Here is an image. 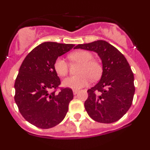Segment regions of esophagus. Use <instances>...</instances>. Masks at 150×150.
I'll list each match as a JSON object with an SVG mask.
<instances>
[{
	"label": "esophagus",
	"instance_id": "1",
	"mask_svg": "<svg viewBox=\"0 0 150 150\" xmlns=\"http://www.w3.org/2000/svg\"><path fill=\"white\" fill-rule=\"evenodd\" d=\"M78 93V90H73V94L74 95H76Z\"/></svg>",
	"mask_w": 150,
	"mask_h": 150
}]
</instances>
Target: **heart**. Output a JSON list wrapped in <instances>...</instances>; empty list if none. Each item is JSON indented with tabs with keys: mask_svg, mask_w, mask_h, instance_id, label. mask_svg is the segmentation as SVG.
I'll use <instances>...</instances> for the list:
<instances>
[{
	"mask_svg": "<svg viewBox=\"0 0 150 150\" xmlns=\"http://www.w3.org/2000/svg\"><path fill=\"white\" fill-rule=\"evenodd\" d=\"M93 58V54L86 50H79L69 54V59L72 61L81 63L79 71L81 74L78 76H69L64 78L62 81V86L78 90L89 84L91 77L93 79L99 78L102 72V65ZM68 67L67 62L62 57H58L54 62V70L59 76L67 75Z\"/></svg>",
	"mask_w": 150,
	"mask_h": 150,
	"instance_id": "heart-1",
	"label": "heart"
}]
</instances>
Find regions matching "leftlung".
<instances>
[{"instance_id":"left-lung-1","label":"left lung","mask_w":150,"mask_h":150,"mask_svg":"<svg viewBox=\"0 0 150 150\" xmlns=\"http://www.w3.org/2000/svg\"><path fill=\"white\" fill-rule=\"evenodd\" d=\"M77 48L94 51L102 62L100 81L87 91L86 112L96 122L117 121L131 107L135 92L134 73L126 59L105 40L79 44Z\"/></svg>"}]
</instances>
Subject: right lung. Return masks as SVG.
Instances as JSON below:
<instances>
[{
  "label": "right lung",
  "mask_w": 150,
  "mask_h": 150,
  "mask_svg": "<svg viewBox=\"0 0 150 150\" xmlns=\"http://www.w3.org/2000/svg\"><path fill=\"white\" fill-rule=\"evenodd\" d=\"M75 45L45 42L32 50L19 68L14 84L15 102L25 120L38 128H50L66 116L73 99L71 88L56 89L60 79L54 70L55 60Z\"/></svg>",
  "instance_id": "right-lung-1"
}]
</instances>
